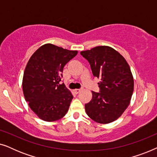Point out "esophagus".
Returning <instances> with one entry per match:
<instances>
[{"instance_id": "1", "label": "esophagus", "mask_w": 157, "mask_h": 157, "mask_svg": "<svg viewBox=\"0 0 157 157\" xmlns=\"http://www.w3.org/2000/svg\"><path fill=\"white\" fill-rule=\"evenodd\" d=\"M81 91V89H75L74 90V93L76 94H79Z\"/></svg>"}]
</instances>
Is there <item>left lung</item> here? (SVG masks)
I'll use <instances>...</instances> for the list:
<instances>
[{
  "mask_svg": "<svg viewBox=\"0 0 157 157\" xmlns=\"http://www.w3.org/2000/svg\"><path fill=\"white\" fill-rule=\"evenodd\" d=\"M89 61L94 77L99 79V93L92 91L85 104L87 115L94 121L109 124L121 117L129 105L134 91V78L126 59L109 46H96L81 51Z\"/></svg>",
  "mask_w": 157,
  "mask_h": 157,
  "instance_id": "1",
  "label": "left lung"
}]
</instances>
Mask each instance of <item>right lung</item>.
<instances>
[{
    "mask_svg": "<svg viewBox=\"0 0 157 157\" xmlns=\"http://www.w3.org/2000/svg\"><path fill=\"white\" fill-rule=\"evenodd\" d=\"M77 53L47 44L36 50L28 62L23 78V94L31 110L44 121L61 119L69 109L73 95L59 82L64 66Z\"/></svg>",
    "mask_w": 157,
    "mask_h": 157,
    "instance_id": "add662e5",
    "label": "right lung"
}]
</instances>
